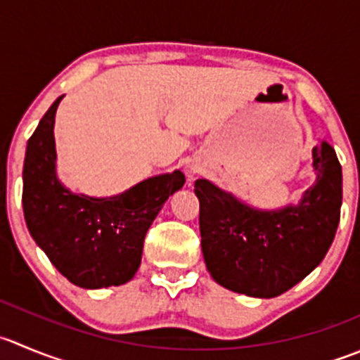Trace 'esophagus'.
Instances as JSON below:
<instances>
[{
  "instance_id": "obj_1",
  "label": "esophagus",
  "mask_w": 360,
  "mask_h": 360,
  "mask_svg": "<svg viewBox=\"0 0 360 360\" xmlns=\"http://www.w3.org/2000/svg\"><path fill=\"white\" fill-rule=\"evenodd\" d=\"M197 174H198V167H195V165L188 167V179L193 181V179H195V176H197Z\"/></svg>"
}]
</instances>
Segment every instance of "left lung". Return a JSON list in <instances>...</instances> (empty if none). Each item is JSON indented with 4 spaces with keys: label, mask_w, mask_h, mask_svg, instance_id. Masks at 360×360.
Instances as JSON below:
<instances>
[{
    "label": "left lung",
    "mask_w": 360,
    "mask_h": 360,
    "mask_svg": "<svg viewBox=\"0 0 360 360\" xmlns=\"http://www.w3.org/2000/svg\"><path fill=\"white\" fill-rule=\"evenodd\" d=\"M316 179L297 205L258 209L207 179L195 181L200 236L212 280L250 297L285 294L323 260L340 223L343 176L336 151L313 148Z\"/></svg>",
    "instance_id": "left-lung-1"
}]
</instances>
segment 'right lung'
Masks as SVG:
<instances>
[{
	"mask_svg": "<svg viewBox=\"0 0 360 360\" xmlns=\"http://www.w3.org/2000/svg\"><path fill=\"white\" fill-rule=\"evenodd\" d=\"M59 96L26 146L22 207L27 230L59 273L80 288L128 283L141 267L144 237L184 174L149 177L114 197L73 193L56 172L54 117Z\"/></svg>",
	"mask_w": 360,
	"mask_h": 360,
	"instance_id": "obj_1",
	"label": "right lung"
}]
</instances>
